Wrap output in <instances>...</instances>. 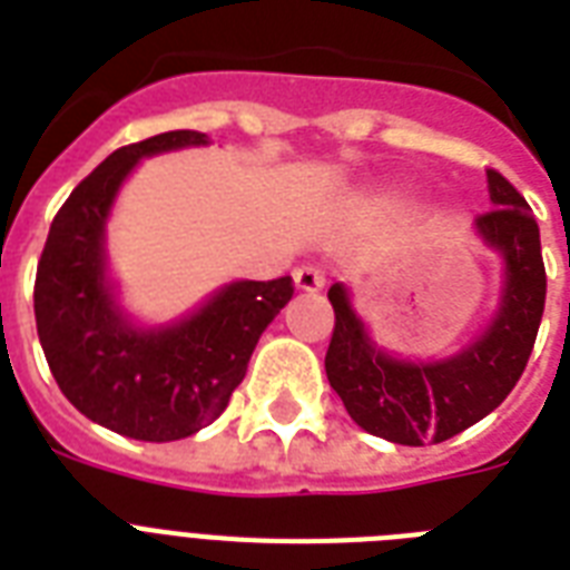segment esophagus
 I'll use <instances>...</instances> for the list:
<instances>
[{
	"label": "esophagus",
	"mask_w": 570,
	"mask_h": 570,
	"mask_svg": "<svg viewBox=\"0 0 570 570\" xmlns=\"http://www.w3.org/2000/svg\"><path fill=\"white\" fill-rule=\"evenodd\" d=\"M295 286L302 289V293H320L322 286H325V272L320 266H298L293 272Z\"/></svg>",
	"instance_id": "esophagus-1"
}]
</instances>
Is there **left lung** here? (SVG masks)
<instances>
[{"mask_svg": "<svg viewBox=\"0 0 570 570\" xmlns=\"http://www.w3.org/2000/svg\"><path fill=\"white\" fill-rule=\"evenodd\" d=\"M488 195L494 206L479 215L476 230L505 259L503 304L491 328L461 355L438 364L384 355L366 337L346 289H328L334 334L325 373L348 416L375 438L402 446L450 441L491 414L527 370L548 295L539 222L494 168H488Z\"/></svg>", "mask_w": 570, "mask_h": 570, "instance_id": "obj_1", "label": "left lung"}]
</instances>
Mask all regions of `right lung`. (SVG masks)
I'll return each mask as SVG.
<instances>
[{
	"mask_svg": "<svg viewBox=\"0 0 570 570\" xmlns=\"http://www.w3.org/2000/svg\"><path fill=\"white\" fill-rule=\"evenodd\" d=\"M206 145L174 129L94 168L52 218L35 275V322L52 379L88 420L136 441H180L222 416L259 334L293 298V277L239 281L163 331L132 328L102 275V224L141 156Z\"/></svg>",
	"mask_w": 570,
	"mask_h": 570,
	"instance_id": "add662e5",
	"label": "right lung"
}]
</instances>
